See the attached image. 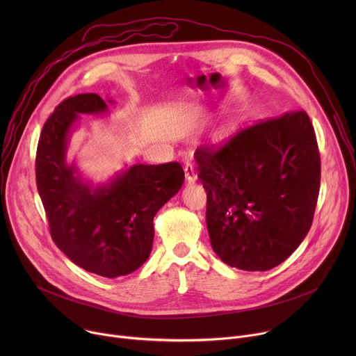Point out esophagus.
I'll return each mask as SVG.
<instances>
[{
	"label": "esophagus",
	"mask_w": 356,
	"mask_h": 356,
	"mask_svg": "<svg viewBox=\"0 0 356 356\" xmlns=\"http://www.w3.org/2000/svg\"><path fill=\"white\" fill-rule=\"evenodd\" d=\"M184 175H186L187 183H194L197 180V172H195L194 166L190 165V163L184 166Z\"/></svg>",
	"instance_id": "obj_1"
}]
</instances>
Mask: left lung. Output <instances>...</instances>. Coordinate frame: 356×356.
Segmentation results:
<instances>
[{
  "mask_svg": "<svg viewBox=\"0 0 356 356\" xmlns=\"http://www.w3.org/2000/svg\"><path fill=\"white\" fill-rule=\"evenodd\" d=\"M194 159L218 258L248 272L284 262L306 238L320 191V154L307 113L261 121L218 147L200 146Z\"/></svg>",
  "mask_w": 356,
  "mask_h": 356,
  "instance_id": "obj_1",
  "label": "left lung"
}]
</instances>
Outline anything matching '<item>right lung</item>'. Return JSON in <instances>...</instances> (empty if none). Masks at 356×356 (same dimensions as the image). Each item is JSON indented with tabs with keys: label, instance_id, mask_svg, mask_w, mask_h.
<instances>
[{
	"label": "right lung",
	"instance_id": "obj_1",
	"mask_svg": "<svg viewBox=\"0 0 356 356\" xmlns=\"http://www.w3.org/2000/svg\"><path fill=\"white\" fill-rule=\"evenodd\" d=\"M81 114H108L107 101L77 94L55 108L38 142L36 186L58 248L84 270L114 279L149 258L154 217L181 188L184 172L177 162L139 163L92 187L66 161L72 128Z\"/></svg>",
	"mask_w": 356,
	"mask_h": 356
}]
</instances>
